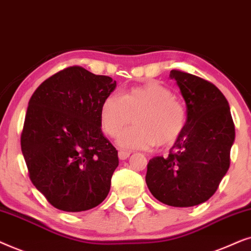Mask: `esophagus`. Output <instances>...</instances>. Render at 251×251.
Returning <instances> with one entry per match:
<instances>
[{
  "mask_svg": "<svg viewBox=\"0 0 251 251\" xmlns=\"http://www.w3.org/2000/svg\"><path fill=\"white\" fill-rule=\"evenodd\" d=\"M129 155H131V152H128V151H125V150H120V151L118 152V156H119V158L122 159V160H125V159H127L128 157H129Z\"/></svg>",
  "mask_w": 251,
  "mask_h": 251,
  "instance_id": "obj_1",
  "label": "esophagus"
}]
</instances>
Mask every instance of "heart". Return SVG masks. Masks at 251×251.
<instances>
[{"mask_svg": "<svg viewBox=\"0 0 251 251\" xmlns=\"http://www.w3.org/2000/svg\"><path fill=\"white\" fill-rule=\"evenodd\" d=\"M134 117L135 125L126 128L118 139L125 149H148L172 145L181 134L187 120L186 106L171 89L157 81L132 87L118 96L103 100L100 119L103 131L116 138Z\"/></svg>", "mask_w": 251, "mask_h": 251, "instance_id": "obj_1", "label": "heart"}]
</instances>
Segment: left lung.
Instances as JSON below:
<instances>
[{
	"label": "left lung",
	"mask_w": 251,
	"mask_h": 251,
	"mask_svg": "<svg viewBox=\"0 0 251 251\" xmlns=\"http://www.w3.org/2000/svg\"><path fill=\"white\" fill-rule=\"evenodd\" d=\"M187 106L185 128L169 156H156L147 165L146 182L153 198L187 208L208 201L230 164L235 127L228 102L208 80L172 70Z\"/></svg>",
	"instance_id": "obj_1"
}]
</instances>
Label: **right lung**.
Here are the masks:
<instances>
[{"label":"right lung","mask_w":251,"mask_h":251,"mask_svg":"<svg viewBox=\"0 0 251 251\" xmlns=\"http://www.w3.org/2000/svg\"><path fill=\"white\" fill-rule=\"evenodd\" d=\"M115 88L110 76L70 66L33 93L22 151L32 183L53 208L86 211L108 196L119 160L102 133L100 109Z\"/></svg>","instance_id":"right-lung-1"}]
</instances>
